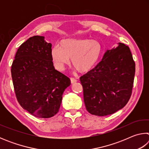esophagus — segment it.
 <instances>
[{"label": "esophagus", "instance_id": "esophagus-1", "mask_svg": "<svg viewBox=\"0 0 149 149\" xmlns=\"http://www.w3.org/2000/svg\"><path fill=\"white\" fill-rule=\"evenodd\" d=\"M70 79H71V83H72V84H74V83L77 81V79H75V78H74V77H72Z\"/></svg>", "mask_w": 149, "mask_h": 149}]
</instances>
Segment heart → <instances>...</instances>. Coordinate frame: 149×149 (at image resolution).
Returning <instances> with one entry per match:
<instances>
[{
  "instance_id": "b5f03b06",
  "label": "heart",
  "mask_w": 149,
  "mask_h": 149,
  "mask_svg": "<svg viewBox=\"0 0 149 149\" xmlns=\"http://www.w3.org/2000/svg\"><path fill=\"white\" fill-rule=\"evenodd\" d=\"M102 47L95 40L86 39H65L51 50L50 55L55 67L63 70L70 63L80 73L92 70L102 54Z\"/></svg>"
}]
</instances>
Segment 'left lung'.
<instances>
[{"instance_id":"8db88e82","label":"left lung","mask_w":149,"mask_h":149,"mask_svg":"<svg viewBox=\"0 0 149 149\" xmlns=\"http://www.w3.org/2000/svg\"><path fill=\"white\" fill-rule=\"evenodd\" d=\"M118 45L107 50L101 61L80 77L85 107L93 115L114 114L125 107L132 95L135 64L129 47Z\"/></svg>"}]
</instances>
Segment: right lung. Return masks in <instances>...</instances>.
Masks as SVG:
<instances>
[{"label":"right lung","instance_id":"right-lung-1","mask_svg":"<svg viewBox=\"0 0 149 149\" xmlns=\"http://www.w3.org/2000/svg\"><path fill=\"white\" fill-rule=\"evenodd\" d=\"M35 35L20 45L11 67L15 94L20 106L37 118H49L58 112L69 77L55 70L52 44Z\"/></svg>","mask_w":149,"mask_h":149}]
</instances>
